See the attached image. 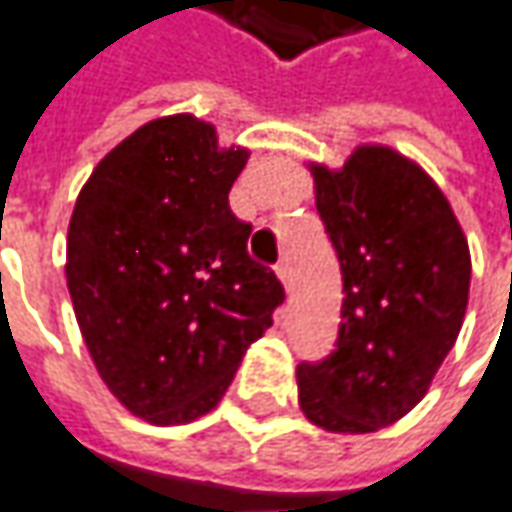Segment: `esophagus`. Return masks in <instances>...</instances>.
Instances as JSON below:
<instances>
[{"mask_svg":"<svg viewBox=\"0 0 512 512\" xmlns=\"http://www.w3.org/2000/svg\"><path fill=\"white\" fill-rule=\"evenodd\" d=\"M273 270H276L279 282H282L285 288H291V262H288V259H282V262H279Z\"/></svg>","mask_w":512,"mask_h":512,"instance_id":"obj_1","label":"esophagus"}]
</instances>
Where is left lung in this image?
Wrapping results in <instances>:
<instances>
[{"instance_id":"8db88e82","label":"left lung","mask_w":512,"mask_h":512,"mask_svg":"<svg viewBox=\"0 0 512 512\" xmlns=\"http://www.w3.org/2000/svg\"><path fill=\"white\" fill-rule=\"evenodd\" d=\"M311 172L343 308L334 351L296 366L299 406L328 432H377L421 403L458 340L470 247L438 184L389 146Z\"/></svg>"}]
</instances>
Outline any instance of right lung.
I'll list each match as a JSON object with an SVG mask.
<instances>
[{
    "label": "right lung",
    "mask_w": 512,
    "mask_h": 512,
    "mask_svg": "<svg viewBox=\"0 0 512 512\" xmlns=\"http://www.w3.org/2000/svg\"><path fill=\"white\" fill-rule=\"evenodd\" d=\"M247 155L198 117H158L77 195L65 247L77 325L109 392L143 421L207 415L285 302L227 204Z\"/></svg>",
    "instance_id": "right-lung-1"
}]
</instances>
